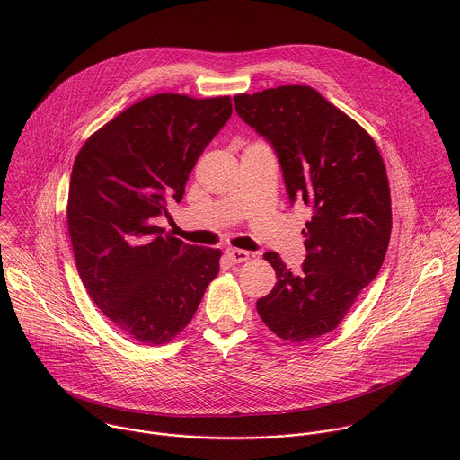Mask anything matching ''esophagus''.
I'll return each mask as SVG.
<instances>
[{
	"label": "esophagus",
	"instance_id": "esophagus-1",
	"mask_svg": "<svg viewBox=\"0 0 460 460\" xmlns=\"http://www.w3.org/2000/svg\"><path fill=\"white\" fill-rule=\"evenodd\" d=\"M226 257L230 259V262L241 263L250 261L252 253L250 252H244V250H235V248H230L226 250Z\"/></svg>",
	"mask_w": 460,
	"mask_h": 460
}]
</instances>
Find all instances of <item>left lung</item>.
<instances>
[{
  "instance_id": "obj_1",
  "label": "left lung",
  "mask_w": 460,
  "mask_h": 460,
  "mask_svg": "<svg viewBox=\"0 0 460 460\" xmlns=\"http://www.w3.org/2000/svg\"><path fill=\"white\" fill-rule=\"evenodd\" d=\"M234 101L241 119L272 143L290 201L314 210L299 272L274 252L263 255L276 285L257 312L287 341L319 338L338 328L385 262L392 197L383 155L368 132L312 86L283 84Z\"/></svg>"
}]
</instances>
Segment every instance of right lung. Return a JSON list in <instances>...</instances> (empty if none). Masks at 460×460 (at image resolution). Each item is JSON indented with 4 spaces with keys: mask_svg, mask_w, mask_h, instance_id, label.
<instances>
[{
    "mask_svg": "<svg viewBox=\"0 0 460 460\" xmlns=\"http://www.w3.org/2000/svg\"><path fill=\"white\" fill-rule=\"evenodd\" d=\"M232 115L228 95L155 93L93 132L72 166L66 228L79 278L132 341L163 345L191 323L221 250L154 225L181 201L191 170Z\"/></svg>",
    "mask_w": 460,
    "mask_h": 460,
    "instance_id": "obj_1",
    "label": "right lung"
}]
</instances>
